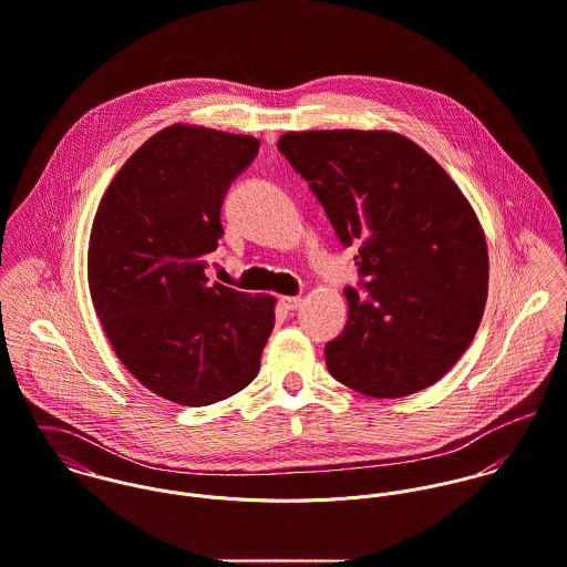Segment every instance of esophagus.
Segmentation results:
<instances>
[{
    "label": "esophagus",
    "mask_w": 567,
    "mask_h": 567,
    "mask_svg": "<svg viewBox=\"0 0 567 567\" xmlns=\"http://www.w3.org/2000/svg\"><path fill=\"white\" fill-rule=\"evenodd\" d=\"M280 302L287 311H298L302 307V298H298V296H285Z\"/></svg>",
    "instance_id": "obj_1"
}]
</instances>
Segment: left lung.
Wrapping results in <instances>:
<instances>
[{
    "mask_svg": "<svg viewBox=\"0 0 567 567\" xmlns=\"http://www.w3.org/2000/svg\"><path fill=\"white\" fill-rule=\"evenodd\" d=\"M278 151L300 173L343 247L359 290L324 346L329 372L374 399L436 383L462 357L486 305V238L468 202L412 140L392 131H289Z\"/></svg>",
    "mask_w": 567,
    "mask_h": 567,
    "instance_id": "obj_1",
    "label": "left lung"
}]
</instances>
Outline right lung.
I'll return each mask as SVG.
<instances>
[{"label": "right lung", "instance_id": "right-lung-1", "mask_svg": "<svg viewBox=\"0 0 567 567\" xmlns=\"http://www.w3.org/2000/svg\"><path fill=\"white\" fill-rule=\"evenodd\" d=\"M251 135L173 124L110 184L90 238V291L126 370L155 394L202 408L254 381L276 316L271 296L208 285L221 206L254 162Z\"/></svg>", "mask_w": 567, "mask_h": 567}]
</instances>
